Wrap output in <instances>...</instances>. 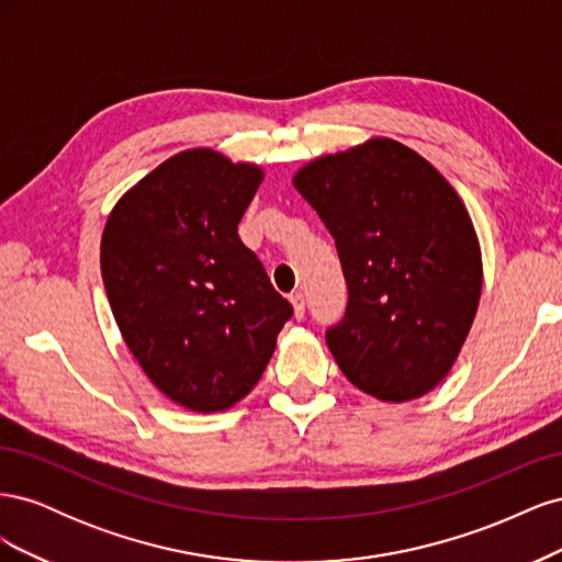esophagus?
<instances>
[{"label": "esophagus", "instance_id": "1", "mask_svg": "<svg viewBox=\"0 0 562 562\" xmlns=\"http://www.w3.org/2000/svg\"><path fill=\"white\" fill-rule=\"evenodd\" d=\"M291 302H293L295 316L302 318V316H304V295H302V293H293V295H291Z\"/></svg>", "mask_w": 562, "mask_h": 562}]
</instances>
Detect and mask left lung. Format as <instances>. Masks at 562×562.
I'll return each mask as SVG.
<instances>
[{"instance_id":"left-lung-1","label":"left lung","mask_w":562,"mask_h":562,"mask_svg":"<svg viewBox=\"0 0 562 562\" xmlns=\"http://www.w3.org/2000/svg\"><path fill=\"white\" fill-rule=\"evenodd\" d=\"M335 239L349 302L326 342L345 378L386 403L429 394L471 330L481 244L454 187L415 149L370 138L293 176Z\"/></svg>"}]
</instances>
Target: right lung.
<instances>
[{"mask_svg": "<svg viewBox=\"0 0 562 562\" xmlns=\"http://www.w3.org/2000/svg\"><path fill=\"white\" fill-rule=\"evenodd\" d=\"M262 178L258 164L184 149L108 215L100 271L116 326L149 382L187 411L248 396L293 314L239 239Z\"/></svg>", "mask_w": 562, "mask_h": 562, "instance_id": "right-lung-1", "label": "right lung"}]
</instances>
